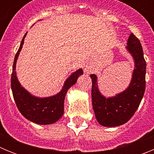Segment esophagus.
I'll return each mask as SVG.
<instances>
[{"mask_svg": "<svg viewBox=\"0 0 154 154\" xmlns=\"http://www.w3.org/2000/svg\"><path fill=\"white\" fill-rule=\"evenodd\" d=\"M85 72L86 73H89V72H90V69H89V68H85Z\"/></svg>", "mask_w": 154, "mask_h": 154, "instance_id": "34e87169", "label": "esophagus"}]
</instances>
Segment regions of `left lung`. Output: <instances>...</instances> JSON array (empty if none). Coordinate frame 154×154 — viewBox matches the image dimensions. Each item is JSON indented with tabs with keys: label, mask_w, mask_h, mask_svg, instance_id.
I'll use <instances>...</instances> for the list:
<instances>
[{
	"label": "left lung",
	"mask_w": 154,
	"mask_h": 154,
	"mask_svg": "<svg viewBox=\"0 0 154 154\" xmlns=\"http://www.w3.org/2000/svg\"><path fill=\"white\" fill-rule=\"evenodd\" d=\"M127 45L126 48L135 62V69L130 86L124 92L114 97H104L98 89L96 75H90L92 107L96 119L102 126L113 127L126 123L134 115L144 95L146 64L142 45L133 33L128 38Z\"/></svg>",
	"instance_id": "obj_1"
}]
</instances>
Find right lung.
<instances>
[{"label":"right lung","mask_w":154,"mask_h":154,"mask_svg":"<svg viewBox=\"0 0 154 154\" xmlns=\"http://www.w3.org/2000/svg\"><path fill=\"white\" fill-rule=\"evenodd\" d=\"M26 35L27 33L22 38L13 63L11 79L13 97L20 112L28 120L37 124H51L57 122L62 116L64 113V100L66 92L71 86L75 84L79 75H82L83 72L82 69H79L73 72L66 79L61 92L55 96L48 98H38L31 96L19 83L15 72L16 62L22 48Z\"/></svg>","instance_id":"right-lung-1"}]
</instances>
